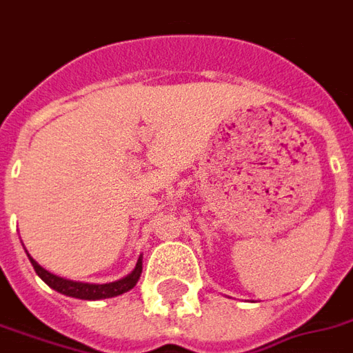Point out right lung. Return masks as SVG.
I'll return each instance as SVG.
<instances>
[{
	"label": "right lung",
	"instance_id": "1",
	"mask_svg": "<svg viewBox=\"0 0 353 353\" xmlns=\"http://www.w3.org/2000/svg\"><path fill=\"white\" fill-rule=\"evenodd\" d=\"M28 253V252H26ZM28 259L34 266V270L37 272V276L41 278L49 288H52L58 293L62 295L73 296V299H83V301H100V299H111V296L123 295L126 291H130L136 283H138L139 276H141V255H139L138 263L134 266V270L130 274H126L124 278L115 281H109V283H85V281H73L65 280V278H60L57 274L45 270L37 261L28 253Z\"/></svg>",
	"mask_w": 353,
	"mask_h": 353
}]
</instances>
